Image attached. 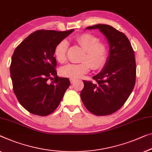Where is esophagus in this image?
<instances>
[{
	"mask_svg": "<svg viewBox=\"0 0 152 152\" xmlns=\"http://www.w3.org/2000/svg\"><path fill=\"white\" fill-rule=\"evenodd\" d=\"M70 82H71L72 84H74L76 82V80H74V79H70Z\"/></svg>",
	"mask_w": 152,
	"mask_h": 152,
	"instance_id": "1",
	"label": "esophagus"
}]
</instances>
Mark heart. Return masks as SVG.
Wrapping results in <instances>:
<instances>
[{
  "mask_svg": "<svg viewBox=\"0 0 152 152\" xmlns=\"http://www.w3.org/2000/svg\"><path fill=\"white\" fill-rule=\"evenodd\" d=\"M75 39L85 50L82 58L83 62L71 63L63 67L60 70L62 76L71 79L80 78L90 71L91 67L98 70L104 66L108 57V48L105 43L100 42L98 37L90 33L77 35ZM67 49L68 43L66 40L61 41L56 46L54 56L59 63L66 61Z\"/></svg>",
  "mask_w": 152,
  "mask_h": 152,
  "instance_id": "1",
  "label": "heart"
}]
</instances>
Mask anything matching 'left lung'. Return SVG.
<instances>
[{
  "instance_id": "left-lung-1",
  "label": "left lung",
  "mask_w": 152,
  "mask_h": 152,
  "mask_svg": "<svg viewBox=\"0 0 152 152\" xmlns=\"http://www.w3.org/2000/svg\"><path fill=\"white\" fill-rule=\"evenodd\" d=\"M86 29H98L109 44L108 60L102 70L93 78L83 80L80 98L93 114H113L123 106L134 87L136 61L134 52L126 35L107 24H96Z\"/></svg>"
}]
</instances>
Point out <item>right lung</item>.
<instances>
[{"label": "right lung", "mask_w": 152, "mask_h": 152, "mask_svg": "<svg viewBox=\"0 0 152 152\" xmlns=\"http://www.w3.org/2000/svg\"><path fill=\"white\" fill-rule=\"evenodd\" d=\"M74 31H37L14 50L10 65L13 92L29 113L46 116L59 105L70 82L57 76L54 50Z\"/></svg>", "instance_id": "1"}]
</instances>
